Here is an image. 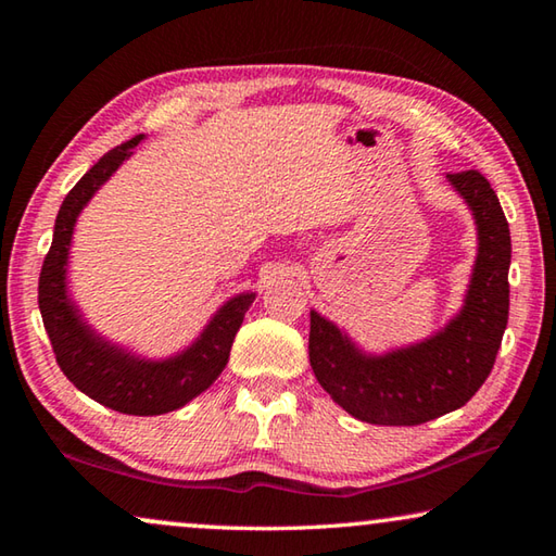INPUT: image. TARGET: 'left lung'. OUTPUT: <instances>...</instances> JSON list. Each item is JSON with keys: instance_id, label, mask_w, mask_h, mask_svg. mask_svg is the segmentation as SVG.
Returning a JSON list of instances; mask_svg holds the SVG:
<instances>
[{"instance_id": "obj_1", "label": "left lung", "mask_w": 556, "mask_h": 556, "mask_svg": "<svg viewBox=\"0 0 556 556\" xmlns=\"http://www.w3.org/2000/svg\"><path fill=\"white\" fill-rule=\"evenodd\" d=\"M476 220V265L460 312L429 338L368 353L343 328L312 312L308 361L336 404L368 425L414 427L473 397L493 370L510 308V228L488 178L446 174Z\"/></svg>"}]
</instances>
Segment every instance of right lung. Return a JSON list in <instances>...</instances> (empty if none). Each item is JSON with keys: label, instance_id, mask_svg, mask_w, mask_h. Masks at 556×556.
Segmentation results:
<instances>
[{"label": "right lung", "instance_id": "1", "mask_svg": "<svg viewBox=\"0 0 556 556\" xmlns=\"http://www.w3.org/2000/svg\"><path fill=\"white\" fill-rule=\"evenodd\" d=\"M142 139L144 135H137L112 149L65 195L55 215L51 250L41 267L39 308L55 361L75 388L115 412L154 417L184 407L218 380L228 365L235 333L240 331L242 318L255 301V291H242L225 301L191 345L159 361L108 341L86 321L68 291V257L75 223L100 186L135 154V147Z\"/></svg>", "mask_w": 556, "mask_h": 556}]
</instances>
